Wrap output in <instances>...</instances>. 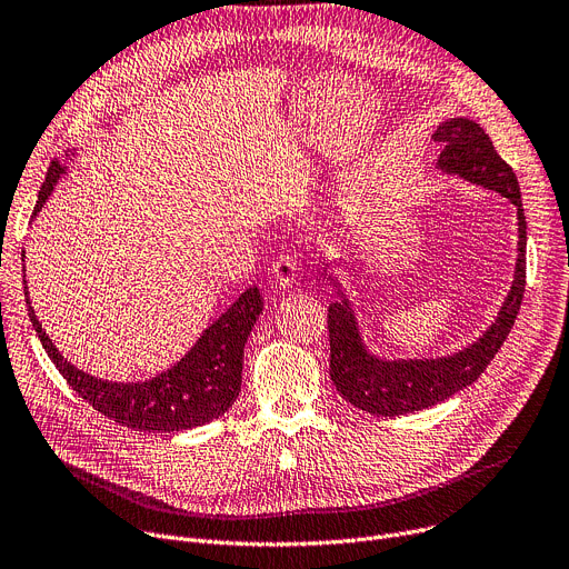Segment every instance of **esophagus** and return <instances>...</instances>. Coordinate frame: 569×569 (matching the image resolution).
<instances>
[{"label": "esophagus", "instance_id": "obj_1", "mask_svg": "<svg viewBox=\"0 0 569 569\" xmlns=\"http://www.w3.org/2000/svg\"><path fill=\"white\" fill-rule=\"evenodd\" d=\"M297 260L292 256H279L274 262H272V270H270V279L272 283L281 290L290 288L295 281H297Z\"/></svg>", "mask_w": 569, "mask_h": 569}]
</instances>
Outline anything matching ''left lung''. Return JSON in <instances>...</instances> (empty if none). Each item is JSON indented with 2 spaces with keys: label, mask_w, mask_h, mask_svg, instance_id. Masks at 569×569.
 Returning <instances> with one entry per match:
<instances>
[{
  "label": "left lung",
  "mask_w": 569,
  "mask_h": 569,
  "mask_svg": "<svg viewBox=\"0 0 569 569\" xmlns=\"http://www.w3.org/2000/svg\"><path fill=\"white\" fill-rule=\"evenodd\" d=\"M441 143L437 169L458 176L471 184L491 189L517 208V262L508 297L491 322L467 348L430 359H387L377 357L363 343L352 301L329 264L322 274L336 288L338 299L329 305V375L331 382L350 405L375 416H400L428 409L473 385L487 363L508 338L526 288V217L515 171L501 160L487 132L469 119H446L435 130Z\"/></svg>",
  "instance_id": "1"
}]
</instances>
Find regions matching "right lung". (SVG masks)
<instances>
[{"label":"right lung","mask_w":569,"mask_h":569,"mask_svg":"<svg viewBox=\"0 0 569 569\" xmlns=\"http://www.w3.org/2000/svg\"><path fill=\"white\" fill-rule=\"evenodd\" d=\"M70 158H74V153H70ZM66 173L68 167L61 162L54 160L50 164L46 182L38 192L33 217L43 210L57 182ZM24 258L27 256L22 251V262ZM24 297L29 320L70 389L80 393L107 419L139 432H180L206 426L219 419L223 411H229L240 396L244 343L262 313V295L251 286L210 327L203 329L197 343L171 368L143 382H109L63 359L31 309L27 281Z\"/></svg>","instance_id":"add662e5"}]
</instances>
